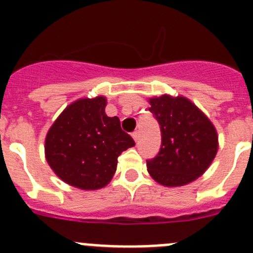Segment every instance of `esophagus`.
Segmentation results:
<instances>
[{
  "label": "esophagus",
  "instance_id": "1",
  "mask_svg": "<svg viewBox=\"0 0 253 253\" xmlns=\"http://www.w3.org/2000/svg\"><path fill=\"white\" fill-rule=\"evenodd\" d=\"M131 137H133V139L135 140V142H138V138H139V134H138V131H133V134H131Z\"/></svg>",
  "mask_w": 253,
  "mask_h": 253
}]
</instances>
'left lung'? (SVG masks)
Masks as SVG:
<instances>
[{"label":"left lung","instance_id":"1","mask_svg":"<svg viewBox=\"0 0 253 253\" xmlns=\"http://www.w3.org/2000/svg\"><path fill=\"white\" fill-rule=\"evenodd\" d=\"M161 128L158 154L147 161L149 175L163 186H182L202 176L218 152V134L203 111L186 97L149 99Z\"/></svg>","mask_w":253,"mask_h":253}]
</instances>
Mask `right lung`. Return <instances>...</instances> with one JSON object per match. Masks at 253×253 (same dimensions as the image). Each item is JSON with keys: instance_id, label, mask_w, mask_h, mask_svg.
<instances>
[{"instance_id": "add662e5", "label": "right lung", "mask_w": 253, "mask_h": 253, "mask_svg": "<svg viewBox=\"0 0 253 253\" xmlns=\"http://www.w3.org/2000/svg\"><path fill=\"white\" fill-rule=\"evenodd\" d=\"M106 99H80L67 106L49 129L45 157L55 175L71 186L97 190L116 171L122 152L135 146L118 116L105 113Z\"/></svg>"}]
</instances>
